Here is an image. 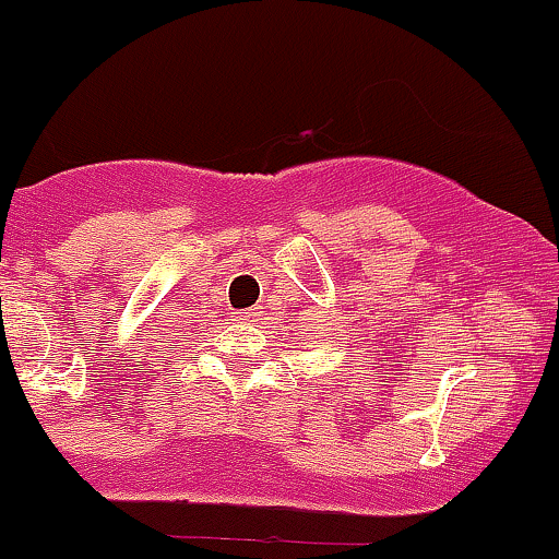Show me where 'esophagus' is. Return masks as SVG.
<instances>
[{
    "label": "esophagus",
    "instance_id": "1",
    "mask_svg": "<svg viewBox=\"0 0 559 559\" xmlns=\"http://www.w3.org/2000/svg\"><path fill=\"white\" fill-rule=\"evenodd\" d=\"M257 317H259V311H253V308L251 311H242V319H248V322H253Z\"/></svg>",
    "mask_w": 559,
    "mask_h": 559
}]
</instances>
